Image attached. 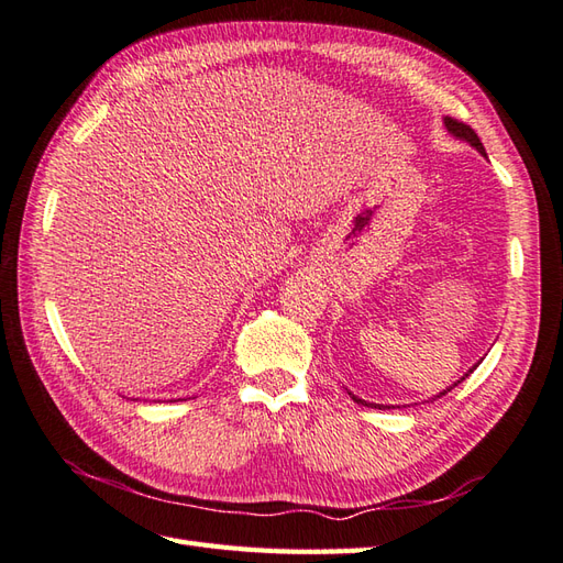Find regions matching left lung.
Returning a JSON list of instances; mask_svg holds the SVG:
<instances>
[{
    "label": "left lung",
    "mask_w": 563,
    "mask_h": 563,
    "mask_svg": "<svg viewBox=\"0 0 563 563\" xmlns=\"http://www.w3.org/2000/svg\"><path fill=\"white\" fill-rule=\"evenodd\" d=\"M442 123H445V128H448V133L452 135V137H457V140H462V142H466V145H472L476 152H479V154H484V157H486V150H484V145H482V140H479V135H476L474 133V130L470 128V125H464V123H460V121H454V118H445V121H442ZM476 367H479V363H476L474 367H470V369H466V373H464V377H470L472 373H474V369ZM464 377H460L457 382H454V385L452 387H448V389H442L440 394H435V397L433 399H440L442 397V394H448V391H452L454 387H457L460 385V382L464 379ZM351 397L357 401V404H363V406H375V409H389V406H382V404H369V401H365V399H357L355 397V394H351Z\"/></svg>",
    "instance_id": "8db88e82"
}]
</instances>
